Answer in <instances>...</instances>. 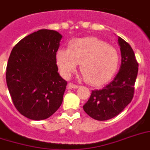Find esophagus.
<instances>
[{
	"mask_svg": "<svg viewBox=\"0 0 150 150\" xmlns=\"http://www.w3.org/2000/svg\"><path fill=\"white\" fill-rule=\"evenodd\" d=\"M77 88H79V86H78V85L73 84V83H71V82H69V83H68V89H77Z\"/></svg>",
	"mask_w": 150,
	"mask_h": 150,
	"instance_id": "1",
	"label": "esophagus"
}]
</instances>
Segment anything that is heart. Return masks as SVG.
Listing matches in <instances>:
<instances>
[{
  "label": "heart",
  "mask_w": 150,
  "mask_h": 150,
  "mask_svg": "<svg viewBox=\"0 0 150 150\" xmlns=\"http://www.w3.org/2000/svg\"><path fill=\"white\" fill-rule=\"evenodd\" d=\"M57 64L61 74L69 78L79 64L82 77L89 84L100 86L111 79L117 71L120 55L113 47L96 37L74 39L68 50L57 52Z\"/></svg>",
  "instance_id": "b5f03b06"
}]
</instances>
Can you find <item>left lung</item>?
I'll use <instances>...</instances> for the list:
<instances>
[{"label":"left lung","instance_id":"1","mask_svg":"<svg viewBox=\"0 0 150 150\" xmlns=\"http://www.w3.org/2000/svg\"><path fill=\"white\" fill-rule=\"evenodd\" d=\"M121 64L114 79L101 89L93 90L83 110L97 121H107L118 115L132 101L138 75V64L132 48L122 38H117Z\"/></svg>","mask_w":150,"mask_h":150}]
</instances>
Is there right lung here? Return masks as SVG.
I'll list each match as a JSON object with an SVG mask.
<instances>
[{"label":"right lung","mask_w":150,"mask_h":150,"mask_svg":"<svg viewBox=\"0 0 150 150\" xmlns=\"http://www.w3.org/2000/svg\"><path fill=\"white\" fill-rule=\"evenodd\" d=\"M62 36L40 29L14 47L6 69V82L16 109L34 121L50 117L63 101L67 82L59 75L56 54Z\"/></svg>","instance_id":"right-lung-1"}]
</instances>
